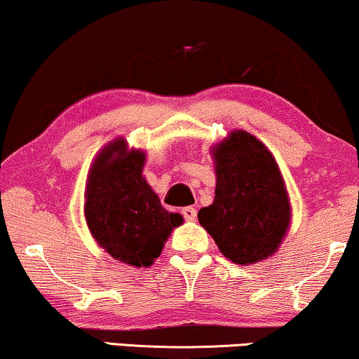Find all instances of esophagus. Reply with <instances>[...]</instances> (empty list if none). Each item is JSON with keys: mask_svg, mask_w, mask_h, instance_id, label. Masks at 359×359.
<instances>
[{"mask_svg": "<svg viewBox=\"0 0 359 359\" xmlns=\"http://www.w3.org/2000/svg\"><path fill=\"white\" fill-rule=\"evenodd\" d=\"M181 212H183V217L186 220H189V222H194L196 217H198V210H196L194 208H184Z\"/></svg>", "mask_w": 359, "mask_h": 359, "instance_id": "34e87169", "label": "esophagus"}]
</instances>
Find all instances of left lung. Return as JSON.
Segmentation results:
<instances>
[{
    "instance_id": "1",
    "label": "left lung",
    "mask_w": 359,
    "mask_h": 359,
    "mask_svg": "<svg viewBox=\"0 0 359 359\" xmlns=\"http://www.w3.org/2000/svg\"><path fill=\"white\" fill-rule=\"evenodd\" d=\"M214 203L198 212L220 253L253 264L276 253L291 224V204L279 166L264 144L245 130L212 147Z\"/></svg>"
}]
</instances>
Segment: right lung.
I'll use <instances>...</instances> for the list:
<instances>
[{"label":"right lung","mask_w":359,"mask_h":359,"mask_svg":"<svg viewBox=\"0 0 359 359\" xmlns=\"http://www.w3.org/2000/svg\"><path fill=\"white\" fill-rule=\"evenodd\" d=\"M145 151L124 139L107 144L93 161L85 191L88 229L101 248L130 266H151L166 238L183 224L163 209L142 171Z\"/></svg>","instance_id":"obj_1"}]
</instances>
